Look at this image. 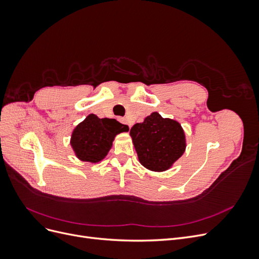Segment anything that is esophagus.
I'll list each match as a JSON object with an SVG mask.
<instances>
[{
    "mask_svg": "<svg viewBox=\"0 0 259 259\" xmlns=\"http://www.w3.org/2000/svg\"><path fill=\"white\" fill-rule=\"evenodd\" d=\"M120 121H121L122 123H124V124H127L130 128L132 127V124H131V123H128V120H127V119H125V117H121Z\"/></svg>",
    "mask_w": 259,
    "mask_h": 259,
    "instance_id": "obj_1",
    "label": "esophagus"
}]
</instances>
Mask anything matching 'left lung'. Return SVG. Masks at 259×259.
<instances>
[{
  "mask_svg": "<svg viewBox=\"0 0 259 259\" xmlns=\"http://www.w3.org/2000/svg\"><path fill=\"white\" fill-rule=\"evenodd\" d=\"M130 134L139 162L155 171L169 168L183 155L186 148L180 124L174 120L163 119L158 112L147 116L143 123L135 124Z\"/></svg>",
  "mask_w": 259,
  "mask_h": 259,
  "instance_id": "left-lung-1",
  "label": "left lung"
}]
</instances>
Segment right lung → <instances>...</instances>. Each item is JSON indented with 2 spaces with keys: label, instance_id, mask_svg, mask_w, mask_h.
<instances>
[{
  "label": "right lung",
  "instance_id": "add662e5",
  "mask_svg": "<svg viewBox=\"0 0 259 259\" xmlns=\"http://www.w3.org/2000/svg\"><path fill=\"white\" fill-rule=\"evenodd\" d=\"M127 131V125L114 119H99L90 114L73 131L71 145L77 158L95 163L107 155L115 135Z\"/></svg>",
  "mask_w": 259,
  "mask_h": 259
}]
</instances>
